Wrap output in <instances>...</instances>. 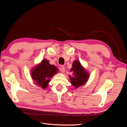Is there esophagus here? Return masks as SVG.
I'll return each mask as SVG.
<instances>
[{"mask_svg": "<svg viewBox=\"0 0 127 127\" xmlns=\"http://www.w3.org/2000/svg\"><path fill=\"white\" fill-rule=\"evenodd\" d=\"M60 71L61 72L64 73L65 72V67L64 66H61L60 68Z\"/></svg>", "mask_w": 127, "mask_h": 127, "instance_id": "obj_1", "label": "esophagus"}]
</instances>
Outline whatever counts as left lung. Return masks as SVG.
Wrapping results in <instances>:
<instances>
[{
    "label": "left lung",
    "mask_w": 127,
    "mask_h": 127,
    "mask_svg": "<svg viewBox=\"0 0 127 127\" xmlns=\"http://www.w3.org/2000/svg\"><path fill=\"white\" fill-rule=\"evenodd\" d=\"M70 71L72 72L73 76H69L71 84L75 88L84 85L89 78L90 75L86 72L78 60H75L72 64V67Z\"/></svg>",
    "instance_id": "1"
}]
</instances>
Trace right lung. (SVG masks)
<instances>
[{"instance_id":"add662e5","label":"right lung","mask_w":127,"mask_h":127,"mask_svg":"<svg viewBox=\"0 0 127 127\" xmlns=\"http://www.w3.org/2000/svg\"><path fill=\"white\" fill-rule=\"evenodd\" d=\"M58 68L49 64L47 59H43L31 71L32 78L38 85L43 89H45L48 86L50 79L57 71Z\"/></svg>"}]
</instances>
